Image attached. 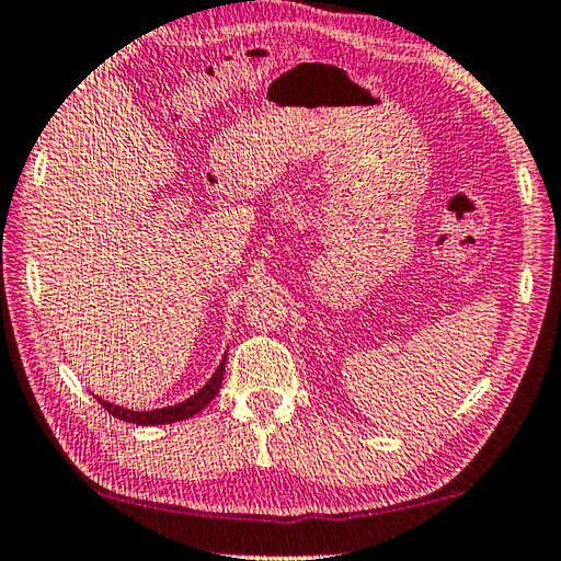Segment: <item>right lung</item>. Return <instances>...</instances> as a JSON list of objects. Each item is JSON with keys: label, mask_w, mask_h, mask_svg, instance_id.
<instances>
[{"label": "right lung", "mask_w": 561, "mask_h": 561, "mask_svg": "<svg viewBox=\"0 0 561 561\" xmlns=\"http://www.w3.org/2000/svg\"><path fill=\"white\" fill-rule=\"evenodd\" d=\"M226 359L228 355H222L218 369L214 371V377H210L202 389H198L194 396L186 398V401L182 403H175V405H168V408H153V410H129V408H122V405H115L110 401H103L101 396L98 398V403H101L110 415H115L117 420H124V422H134V425H144V427H153V425H172V422H180V420H186L196 415L198 410H204L210 401H214L216 393L220 391V381H222V371H226Z\"/></svg>", "instance_id": "1"}]
</instances>
